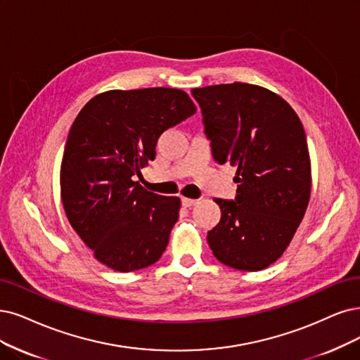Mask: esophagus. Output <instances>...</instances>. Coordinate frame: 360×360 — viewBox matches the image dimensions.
Masks as SVG:
<instances>
[{
	"label": "esophagus",
	"instance_id": "esophagus-1",
	"mask_svg": "<svg viewBox=\"0 0 360 360\" xmlns=\"http://www.w3.org/2000/svg\"><path fill=\"white\" fill-rule=\"evenodd\" d=\"M181 202H182L184 207H191V206H194L197 203L195 198H188V197H182Z\"/></svg>",
	"mask_w": 360,
	"mask_h": 360
}]
</instances>
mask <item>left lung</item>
<instances>
[{
	"label": "left lung",
	"mask_w": 360,
	"mask_h": 360,
	"mask_svg": "<svg viewBox=\"0 0 360 360\" xmlns=\"http://www.w3.org/2000/svg\"><path fill=\"white\" fill-rule=\"evenodd\" d=\"M219 165L237 167L234 200L215 198L221 221L207 243L222 264L258 271L282 257L307 210L311 165L305 131L292 106L248 83L191 90Z\"/></svg>",
	"instance_id": "obj_1"
}]
</instances>
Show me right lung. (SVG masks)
I'll return each mask as SVG.
<instances>
[{"instance_id": "right-lung-1", "label": "right lung", "mask_w": 360, "mask_h": 360, "mask_svg": "<svg viewBox=\"0 0 360 360\" xmlns=\"http://www.w3.org/2000/svg\"><path fill=\"white\" fill-rule=\"evenodd\" d=\"M194 112L187 93L167 87L110 90L78 112L65 143L60 195L71 227L106 267L129 273L162 258L181 200L135 178L155 158L160 135Z\"/></svg>"}]
</instances>
